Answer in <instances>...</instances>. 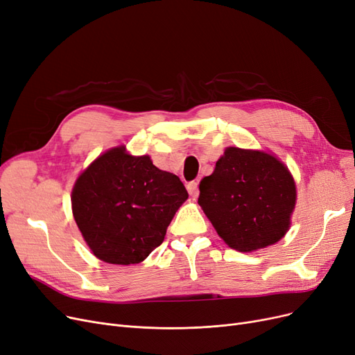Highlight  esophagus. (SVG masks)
Wrapping results in <instances>:
<instances>
[{
	"mask_svg": "<svg viewBox=\"0 0 355 355\" xmlns=\"http://www.w3.org/2000/svg\"><path fill=\"white\" fill-rule=\"evenodd\" d=\"M187 190H189V194L191 197H197L198 196V184L196 181H191L187 184Z\"/></svg>",
	"mask_w": 355,
	"mask_h": 355,
	"instance_id": "obj_1",
	"label": "esophagus"
}]
</instances>
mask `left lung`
<instances>
[{
  "instance_id": "obj_1",
  "label": "left lung",
  "mask_w": 355,
  "mask_h": 355,
  "mask_svg": "<svg viewBox=\"0 0 355 355\" xmlns=\"http://www.w3.org/2000/svg\"><path fill=\"white\" fill-rule=\"evenodd\" d=\"M198 189V205L230 248H266L288 230L296 205L295 180L270 153L227 148Z\"/></svg>"
}]
</instances>
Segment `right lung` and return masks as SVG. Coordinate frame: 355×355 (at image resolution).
<instances>
[{
    "mask_svg": "<svg viewBox=\"0 0 355 355\" xmlns=\"http://www.w3.org/2000/svg\"><path fill=\"white\" fill-rule=\"evenodd\" d=\"M189 193L181 180L148 155L125 146L107 150L76 180L72 213L92 254L110 264L144 261L162 243Z\"/></svg>",
    "mask_w": 355,
    "mask_h": 355,
    "instance_id": "obj_1",
    "label": "right lung"
}]
</instances>
